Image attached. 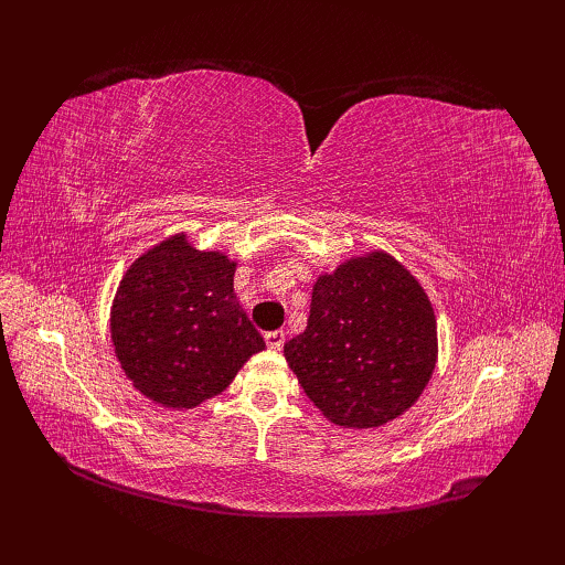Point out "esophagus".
<instances>
[{
  "label": "esophagus",
  "mask_w": 565,
  "mask_h": 565,
  "mask_svg": "<svg viewBox=\"0 0 565 565\" xmlns=\"http://www.w3.org/2000/svg\"><path fill=\"white\" fill-rule=\"evenodd\" d=\"M266 344H268V349H273V351H280L282 344H285V332H282V330L268 332V334H266Z\"/></svg>",
  "instance_id": "1"
}]
</instances>
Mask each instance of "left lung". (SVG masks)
<instances>
[{
	"label": "left lung",
	"instance_id": "1",
	"mask_svg": "<svg viewBox=\"0 0 565 565\" xmlns=\"http://www.w3.org/2000/svg\"><path fill=\"white\" fill-rule=\"evenodd\" d=\"M285 358L322 417L377 429L417 403L436 370L431 299L388 252L351 256L316 280L309 324Z\"/></svg>",
	"mask_w": 565,
	"mask_h": 565
}]
</instances>
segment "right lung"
<instances>
[{
    "mask_svg": "<svg viewBox=\"0 0 565 565\" xmlns=\"http://www.w3.org/2000/svg\"><path fill=\"white\" fill-rule=\"evenodd\" d=\"M237 262L177 233L136 259L117 285L110 337L134 388L169 409L218 396L266 349L233 289Z\"/></svg>",
    "mask_w": 565,
    "mask_h": 565,
    "instance_id": "1",
    "label": "right lung"
}]
</instances>
